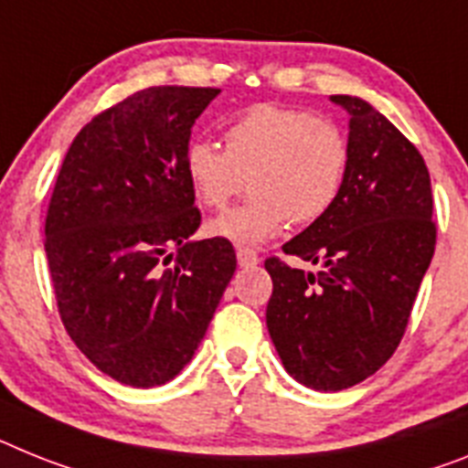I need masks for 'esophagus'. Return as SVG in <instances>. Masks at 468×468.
<instances>
[{"label":"esophagus","instance_id":"34e87169","mask_svg":"<svg viewBox=\"0 0 468 468\" xmlns=\"http://www.w3.org/2000/svg\"><path fill=\"white\" fill-rule=\"evenodd\" d=\"M235 257H238V264H240L242 269H252V266L259 264V254L254 252V250H250V247H238Z\"/></svg>","mask_w":468,"mask_h":468}]
</instances>
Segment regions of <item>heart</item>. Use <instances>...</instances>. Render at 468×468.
<instances>
[{
	"label": "heart",
	"instance_id": "1",
	"mask_svg": "<svg viewBox=\"0 0 468 468\" xmlns=\"http://www.w3.org/2000/svg\"><path fill=\"white\" fill-rule=\"evenodd\" d=\"M347 140L307 109L254 104L226 131V149L192 140L183 156L192 195L223 209L245 187L252 197L216 216L207 233L233 245H261L288 221L309 223L331 209L347 174Z\"/></svg>",
	"mask_w": 468,
	"mask_h": 468
}]
</instances>
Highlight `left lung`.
Listing matches in <instances>:
<instances>
[{
	"label": "left lung",
	"instance_id": "1",
	"mask_svg": "<svg viewBox=\"0 0 468 468\" xmlns=\"http://www.w3.org/2000/svg\"><path fill=\"white\" fill-rule=\"evenodd\" d=\"M331 101L349 116L343 190L282 245L319 273L266 259L271 340L294 380L324 392L356 386L390 359L435 252L431 176L419 149L368 101Z\"/></svg>",
	"mask_w": 468,
	"mask_h": 468
}]
</instances>
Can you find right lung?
Listing matches in <instances>:
<instances>
[{"instance_id": "add662e5", "label": "right lung", "mask_w": 468, "mask_h": 468, "mask_svg": "<svg viewBox=\"0 0 468 468\" xmlns=\"http://www.w3.org/2000/svg\"><path fill=\"white\" fill-rule=\"evenodd\" d=\"M218 92L140 90L94 116L58 171L45 223L58 314L123 386H164L186 368L235 273L230 242L192 240L202 216L183 168L192 125Z\"/></svg>"}]
</instances>
